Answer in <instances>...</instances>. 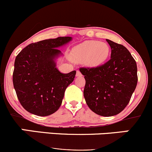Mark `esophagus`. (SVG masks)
<instances>
[{
	"instance_id": "obj_1",
	"label": "esophagus",
	"mask_w": 152,
	"mask_h": 152,
	"mask_svg": "<svg viewBox=\"0 0 152 152\" xmlns=\"http://www.w3.org/2000/svg\"><path fill=\"white\" fill-rule=\"evenodd\" d=\"M76 76H77V77H80V76H82V74H81V72L79 71V70H77V72H76Z\"/></svg>"
}]
</instances>
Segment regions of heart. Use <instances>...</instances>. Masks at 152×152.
<instances>
[{
    "label": "heart",
    "mask_w": 152,
    "mask_h": 152,
    "mask_svg": "<svg viewBox=\"0 0 152 152\" xmlns=\"http://www.w3.org/2000/svg\"><path fill=\"white\" fill-rule=\"evenodd\" d=\"M110 52V47L107 44L88 40L75 47L72 50L70 56L75 63H83L87 66L96 67L107 60Z\"/></svg>",
    "instance_id": "obj_1"
}]
</instances>
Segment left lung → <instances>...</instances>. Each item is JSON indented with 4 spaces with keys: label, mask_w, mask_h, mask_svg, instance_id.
Segmentation results:
<instances>
[{
    "label": "left lung",
    "mask_w": 152,
    "mask_h": 152,
    "mask_svg": "<svg viewBox=\"0 0 152 152\" xmlns=\"http://www.w3.org/2000/svg\"><path fill=\"white\" fill-rule=\"evenodd\" d=\"M111 48L110 59L93 68H80L86 85L83 95L87 105L102 116L121 113L131 99L137 83V64L127 49L106 39Z\"/></svg>",
    "instance_id": "left-lung-1"
}]
</instances>
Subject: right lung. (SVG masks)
I'll return each instance as SVG.
<instances>
[{
    "label": "right lung",
    "mask_w": 152,
    "mask_h": 152,
    "mask_svg": "<svg viewBox=\"0 0 152 152\" xmlns=\"http://www.w3.org/2000/svg\"><path fill=\"white\" fill-rule=\"evenodd\" d=\"M69 37L31 43L17 56L13 84L20 104L28 112L39 116L54 113L61 105L66 88L73 82L76 71L59 72L56 60Z\"/></svg>",
    "instance_id": "obj_1"
}]
</instances>
